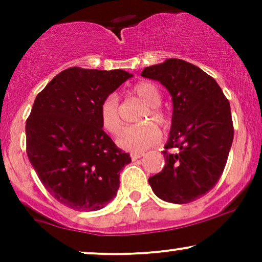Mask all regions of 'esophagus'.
Returning <instances> with one entry per match:
<instances>
[{
	"instance_id": "1",
	"label": "esophagus",
	"mask_w": 262,
	"mask_h": 262,
	"mask_svg": "<svg viewBox=\"0 0 262 262\" xmlns=\"http://www.w3.org/2000/svg\"><path fill=\"white\" fill-rule=\"evenodd\" d=\"M130 156L133 160H138V159H140L141 156H144V152H132Z\"/></svg>"
}]
</instances>
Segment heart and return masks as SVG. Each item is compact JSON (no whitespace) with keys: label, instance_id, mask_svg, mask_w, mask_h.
Instances as JSON below:
<instances>
[{"label":"heart","instance_id":"b5f03b06","mask_svg":"<svg viewBox=\"0 0 262 262\" xmlns=\"http://www.w3.org/2000/svg\"><path fill=\"white\" fill-rule=\"evenodd\" d=\"M133 95L146 106L141 114L139 122H152L165 125L167 122L166 114L159 107L161 103V95L158 87L149 81L137 83L133 87ZM101 124L110 134L118 133L122 127V118L119 113L118 98L116 95H110L104 98L100 107ZM160 140V132L151 123H144L138 127L124 128L117 137V144L128 151L140 152L150 146L155 145Z\"/></svg>","mask_w":262,"mask_h":262}]
</instances>
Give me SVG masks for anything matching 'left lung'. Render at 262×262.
Returning <instances> with one entry per match:
<instances>
[{"label": "left lung", "mask_w": 262, "mask_h": 262, "mask_svg": "<svg viewBox=\"0 0 262 262\" xmlns=\"http://www.w3.org/2000/svg\"><path fill=\"white\" fill-rule=\"evenodd\" d=\"M141 76L166 87L173 106L166 164L150 186L165 202L196 201L214 187L227 164L234 138L229 101L213 77L181 59L145 68Z\"/></svg>", "instance_id": "obj_1"}]
</instances>
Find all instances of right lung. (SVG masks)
<instances>
[{"label": "right lung", "instance_id": "add662e5", "mask_svg": "<svg viewBox=\"0 0 262 262\" xmlns=\"http://www.w3.org/2000/svg\"><path fill=\"white\" fill-rule=\"evenodd\" d=\"M133 76L124 70L70 68L35 97L26 123L27 154L44 187L75 210H98L116 197L132 161L102 129L100 107Z\"/></svg>", "mask_w": 262, "mask_h": 262}]
</instances>
